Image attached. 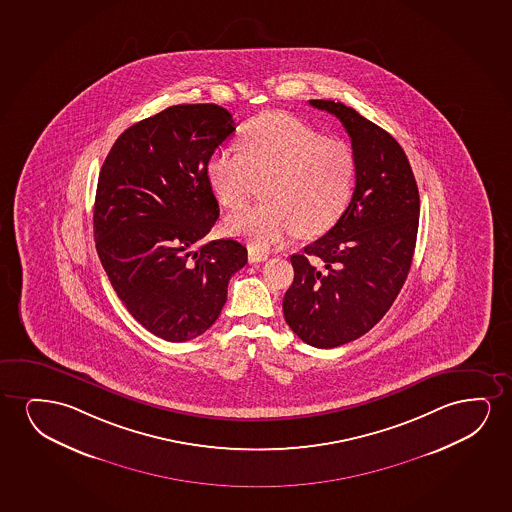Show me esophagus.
I'll list each match as a JSON object with an SVG mask.
<instances>
[{
	"instance_id": "34e87169",
	"label": "esophagus",
	"mask_w": 512,
	"mask_h": 512,
	"mask_svg": "<svg viewBox=\"0 0 512 512\" xmlns=\"http://www.w3.org/2000/svg\"><path fill=\"white\" fill-rule=\"evenodd\" d=\"M248 260H250L252 264L264 262V260H267V253L259 252V250H255V248H250V250H248Z\"/></svg>"
}]
</instances>
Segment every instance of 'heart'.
Returning <instances> with one entry per match:
<instances>
[{
    "label": "heart",
    "mask_w": 512,
    "mask_h": 512,
    "mask_svg": "<svg viewBox=\"0 0 512 512\" xmlns=\"http://www.w3.org/2000/svg\"><path fill=\"white\" fill-rule=\"evenodd\" d=\"M206 173L229 210L243 208L255 180L264 178L260 194L266 201L227 217L225 231L266 250L295 232L329 231L350 203L357 161L348 143L323 138L287 113H266L246 124L241 150H213Z\"/></svg>",
    "instance_id": "b5f03b06"
}]
</instances>
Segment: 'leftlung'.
I'll return each mask as SVG.
<instances>
[{"instance_id": "left-lung-1", "label": "left lung", "mask_w": 512, "mask_h": 512, "mask_svg": "<svg viewBox=\"0 0 512 512\" xmlns=\"http://www.w3.org/2000/svg\"><path fill=\"white\" fill-rule=\"evenodd\" d=\"M309 105L341 120L357 161L348 208L325 236L290 257L294 281L283 297L288 327L327 350L364 336L397 299L413 262L420 192L392 134L343 103Z\"/></svg>"}]
</instances>
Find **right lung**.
I'll use <instances>...</instances> for the list:
<instances>
[{
    "label": "right lung",
    "mask_w": 512,
    "mask_h": 512,
    "mask_svg": "<svg viewBox=\"0 0 512 512\" xmlns=\"http://www.w3.org/2000/svg\"><path fill=\"white\" fill-rule=\"evenodd\" d=\"M234 131L222 106H169L120 134L99 173V260L134 320L171 343L210 329L248 260L234 239L203 245L220 211L206 164Z\"/></svg>",
    "instance_id": "1"
}]
</instances>
